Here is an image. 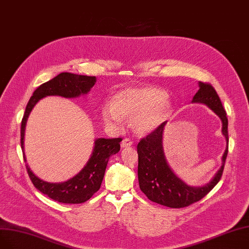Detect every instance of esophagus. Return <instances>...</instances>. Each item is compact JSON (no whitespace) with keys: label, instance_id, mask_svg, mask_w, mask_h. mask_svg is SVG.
I'll use <instances>...</instances> for the list:
<instances>
[{"label":"esophagus","instance_id":"1","mask_svg":"<svg viewBox=\"0 0 249 249\" xmlns=\"http://www.w3.org/2000/svg\"><path fill=\"white\" fill-rule=\"evenodd\" d=\"M133 144V142H131L129 139H124L123 142H122V148L124 149V148H129L130 145Z\"/></svg>","mask_w":249,"mask_h":249}]
</instances>
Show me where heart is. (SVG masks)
Returning <instances> with one entry per match:
<instances>
[{
    "label": "heart",
    "instance_id": "b5f03b06",
    "mask_svg": "<svg viewBox=\"0 0 249 249\" xmlns=\"http://www.w3.org/2000/svg\"><path fill=\"white\" fill-rule=\"evenodd\" d=\"M164 91L154 87L126 89L116 93L113 105L102 107V118L120 124L124 118H134L133 127L138 134H150L162 125L171 112V104Z\"/></svg>",
    "mask_w": 249,
    "mask_h": 249
}]
</instances>
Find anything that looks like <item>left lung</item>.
Masks as SVG:
<instances>
[{
  "label": "left lung",
  "mask_w": 249,
  "mask_h": 249,
  "mask_svg": "<svg viewBox=\"0 0 249 249\" xmlns=\"http://www.w3.org/2000/svg\"><path fill=\"white\" fill-rule=\"evenodd\" d=\"M192 102L206 105L222 122V134L227 145L222 157V165L212 180L202 187H191L182 181L167 163L163 149L165 122L138 143L139 184L142 193L151 201L170 208H183L201 200L220 181L228 154V120L214 87L209 83L199 82V90Z\"/></svg>",
  "instance_id": "left-lung-1"
}]
</instances>
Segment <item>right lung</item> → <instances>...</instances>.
Masks as SVG:
<instances>
[{"instance_id": "obj_1", "label": "right lung", "mask_w": 249, "mask_h": 249, "mask_svg": "<svg viewBox=\"0 0 249 249\" xmlns=\"http://www.w3.org/2000/svg\"><path fill=\"white\" fill-rule=\"evenodd\" d=\"M96 82L95 76L78 75L69 72H62L51 80L41 84L33 92L28 101L21 124V148L23 158L27 162L24 153V137L28 116L37 102L49 95H59L66 98L78 97L87 94ZM122 138L96 139L94 148L89 162L74 177L62 183H49L38 178L26 163V169L33 185L40 192L49 198L65 204H79L87 201L97 192L104 179L106 169L110 156L121 150Z\"/></svg>"}]
</instances>
